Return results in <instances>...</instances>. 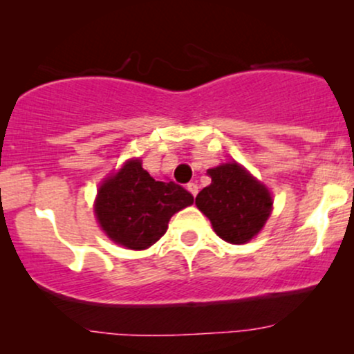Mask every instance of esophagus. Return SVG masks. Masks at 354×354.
I'll return each mask as SVG.
<instances>
[{"label":"esophagus","instance_id":"1","mask_svg":"<svg viewBox=\"0 0 354 354\" xmlns=\"http://www.w3.org/2000/svg\"><path fill=\"white\" fill-rule=\"evenodd\" d=\"M186 189H188L189 193L193 194V196H196V194H198V185H196V183H188V185H186Z\"/></svg>","mask_w":354,"mask_h":354}]
</instances>
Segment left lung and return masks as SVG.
I'll return each instance as SVG.
<instances>
[{
  "instance_id": "left-lung-1",
  "label": "left lung",
  "mask_w": 354,
  "mask_h": 354,
  "mask_svg": "<svg viewBox=\"0 0 354 354\" xmlns=\"http://www.w3.org/2000/svg\"><path fill=\"white\" fill-rule=\"evenodd\" d=\"M208 174L211 185L198 193V209L209 219L219 238L245 245L270 218L271 193L236 161L211 168Z\"/></svg>"
}]
</instances>
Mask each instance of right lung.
<instances>
[{
  "instance_id": "right-lung-1",
  "label": "right lung",
  "mask_w": 354,
  "mask_h": 354,
  "mask_svg": "<svg viewBox=\"0 0 354 354\" xmlns=\"http://www.w3.org/2000/svg\"><path fill=\"white\" fill-rule=\"evenodd\" d=\"M193 201L183 186L156 181L140 160H129L101 183L95 214L101 230L118 245L146 250L166 233L173 214Z\"/></svg>"
}]
</instances>
